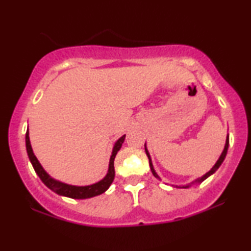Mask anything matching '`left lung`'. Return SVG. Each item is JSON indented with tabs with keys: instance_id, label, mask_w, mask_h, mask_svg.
<instances>
[{
	"instance_id": "left-lung-1",
	"label": "left lung",
	"mask_w": 251,
	"mask_h": 251,
	"mask_svg": "<svg viewBox=\"0 0 251 251\" xmlns=\"http://www.w3.org/2000/svg\"><path fill=\"white\" fill-rule=\"evenodd\" d=\"M227 150H228V136H227V138H226V144H225V147H224V151H223V153H222V155L219 156V159H218V161L217 162H216V164L214 167H212V169L210 170V171H208L207 174L205 175H203V176H202L201 178H198L197 180L195 181H193V183H201V181H203L204 179H207V178L210 176V175H212L215 173L216 170L218 169L219 167H221V164L223 163V161H224V159H225V156H226V154H227ZM145 152H146V155L149 156V160H150V167H151V170H152V174L154 175V177H156V178H159L160 179V177L157 176V174L155 173V170H154V168H153V164H152V160H151V156H150V153H149V151H147V149L145 147ZM192 183V184H193ZM191 186V184H188V185H185V186H181L183 188H187V187H190Z\"/></svg>"
}]
</instances>
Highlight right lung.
<instances>
[{
	"label": "right lung",
	"mask_w": 251,
	"mask_h": 251,
	"mask_svg": "<svg viewBox=\"0 0 251 251\" xmlns=\"http://www.w3.org/2000/svg\"><path fill=\"white\" fill-rule=\"evenodd\" d=\"M29 132L28 130L26 131V150L27 154H28V157L32 162V166L35 170V173L39 175L41 180L43 181L44 185H47L48 187L50 188L51 191H53L54 193L63 195V197L72 198V199H89L92 197H96V195H99L107 190V188L111 186V184L114 180L115 176V170H114V159L115 155L121 149L123 142H125L126 135L122 136L118 142L114 144V147H113V152L111 155V159H109V167H108V173L104 177V179H101L98 183L88 185V186H73V185H68L65 183H61V181H58L53 179L52 177H50L49 175L47 174V171L43 169L42 166H41L39 160L36 159V156L34 155L32 146H30L29 142Z\"/></svg>",
	"instance_id": "1"
}]
</instances>
